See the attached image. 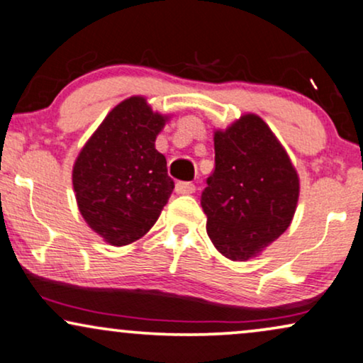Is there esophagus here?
<instances>
[{
	"label": "esophagus",
	"instance_id": "esophagus-1",
	"mask_svg": "<svg viewBox=\"0 0 363 363\" xmlns=\"http://www.w3.org/2000/svg\"><path fill=\"white\" fill-rule=\"evenodd\" d=\"M196 191V186L192 182H177L176 192L177 194H192Z\"/></svg>",
	"mask_w": 363,
	"mask_h": 363
}]
</instances>
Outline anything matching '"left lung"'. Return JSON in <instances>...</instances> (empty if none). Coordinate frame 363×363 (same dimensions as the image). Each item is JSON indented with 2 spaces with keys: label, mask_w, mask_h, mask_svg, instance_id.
I'll list each match as a JSON object with an SVG mask.
<instances>
[{
  "label": "left lung",
  "mask_w": 363,
  "mask_h": 363,
  "mask_svg": "<svg viewBox=\"0 0 363 363\" xmlns=\"http://www.w3.org/2000/svg\"><path fill=\"white\" fill-rule=\"evenodd\" d=\"M214 152V171L201 196L206 231L226 258L251 259L291 224L300 177L281 142L256 113L216 128Z\"/></svg>",
  "instance_id": "left-lung-1"
}]
</instances>
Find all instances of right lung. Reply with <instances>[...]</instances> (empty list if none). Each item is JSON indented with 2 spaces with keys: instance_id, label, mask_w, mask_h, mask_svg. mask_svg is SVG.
I'll list each match as a JSON object with an SVG mask.
<instances>
[{
  "instance_id": "right-lung-1",
  "label": "right lung",
  "mask_w": 363,
  "mask_h": 363,
  "mask_svg": "<svg viewBox=\"0 0 363 363\" xmlns=\"http://www.w3.org/2000/svg\"><path fill=\"white\" fill-rule=\"evenodd\" d=\"M169 118L142 95L128 97L110 110L75 159L72 182L79 211L108 245L140 240L172 194L167 160L155 149Z\"/></svg>"
}]
</instances>
